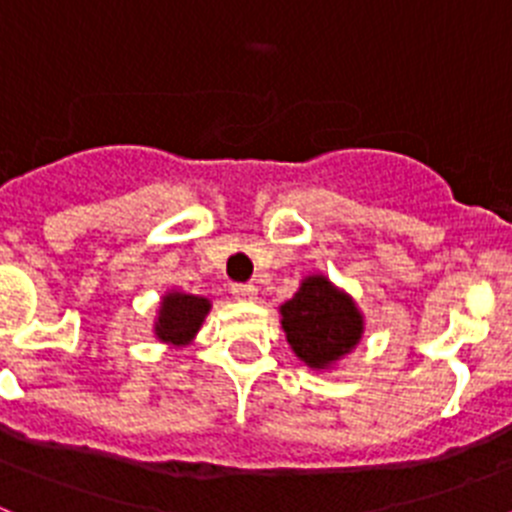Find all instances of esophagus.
<instances>
[{"mask_svg": "<svg viewBox=\"0 0 512 512\" xmlns=\"http://www.w3.org/2000/svg\"><path fill=\"white\" fill-rule=\"evenodd\" d=\"M230 292H233L235 300L251 302V300H256V292H259V289L253 287V284H233V287H230Z\"/></svg>", "mask_w": 512, "mask_h": 512, "instance_id": "obj_1", "label": "esophagus"}]
</instances>
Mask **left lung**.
<instances>
[{"label": "left lung", "mask_w": 512, "mask_h": 512, "mask_svg": "<svg viewBox=\"0 0 512 512\" xmlns=\"http://www.w3.org/2000/svg\"><path fill=\"white\" fill-rule=\"evenodd\" d=\"M282 328L292 351L312 369H323L359 343L364 320L354 300L328 279L307 277L282 305Z\"/></svg>", "instance_id": "obj_1"}]
</instances>
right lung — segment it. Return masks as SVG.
<instances>
[{
	"label": "right lung",
	"mask_w": 512,
	"mask_h": 512,
	"mask_svg": "<svg viewBox=\"0 0 512 512\" xmlns=\"http://www.w3.org/2000/svg\"><path fill=\"white\" fill-rule=\"evenodd\" d=\"M210 312V300L197 295H184V292H169L164 297V305L158 312L156 336L174 346H187L200 330L202 320Z\"/></svg>",
	"instance_id": "obj_1"
}]
</instances>
